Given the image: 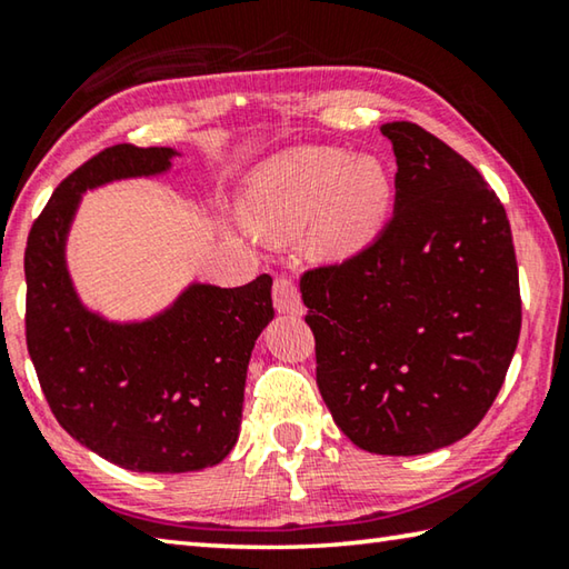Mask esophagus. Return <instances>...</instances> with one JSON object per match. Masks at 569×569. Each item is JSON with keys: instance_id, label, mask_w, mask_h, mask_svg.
Returning a JSON list of instances; mask_svg holds the SVG:
<instances>
[{"instance_id": "1", "label": "esophagus", "mask_w": 569, "mask_h": 569, "mask_svg": "<svg viewBox=\"0 0 569 569\" xmlns=\"http://www.w3.org/2000/svg\"><path fill=\"white\" fill-rule=\"evenodd\" d=\"M273 306L281 313H303L301 293L288 276H276L273 281Z\"/></svg>"}]
</instances>
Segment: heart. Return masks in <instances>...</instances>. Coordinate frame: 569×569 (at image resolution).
<instances>
[{"mask_svg":"<svg viewBox=\"0 0 569 569\" xmlns=\"http://www.w3.org/2000/svg\"><path fill=\"white\" fill-rule=\"evenodd\" d=\"M395 179L380 157L303 147L270 159L252 177L246 222L268 240H291L311 224L309 246L321 260L365 250L390 218Z\"/></svg>","mask_w":569,"mask_h":569,"instance_id":"heart-1","label":"heart"}]
</instances>
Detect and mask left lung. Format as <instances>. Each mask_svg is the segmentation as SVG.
Returning <instances> with one entry per match:
<instances>
[{
    "label": "left lung",
    "mask_w": 569,
    "mask_h": 569,
    "mask_svg": "<svg viewBox=\"0 0 569 569\" xmlns=\"http://www.w3.org/2000/svg\"><path fill=\"white\" fill-rule=\"evenodd\" d=\"M395 212L365 250L301 276L317 385L369 453L420 456L466 438L499 395L521 329L507 210L471 161L410 121Z\"/></svg>",
    "instance_id": "1"
}]
</instances>
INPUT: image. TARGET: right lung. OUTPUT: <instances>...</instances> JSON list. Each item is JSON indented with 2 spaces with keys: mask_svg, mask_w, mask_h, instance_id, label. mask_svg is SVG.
Masks as SVG:
<instances>
[{
  "mask_svg": "<svg viewBox=\"0 0 569 569\" xmlns=\"http://www.w3.org/2000/svg\"><path fill=\"white\" fill-rule=\"evenodd\" d=\"M174 149L116 143L62 179L24 248L27 351L52 415L78 443L139 473L220 463L238 440L250 351L273 319L270 276L194 283L171 309L113 323L78 301L66 236L86 189L161 174Z\"/></svg>",
  "mask_w": 569,
  "mask_h": 569,
  "instance_id": "right-lung-1",
  "label": "right lung"
}]
</instances>
